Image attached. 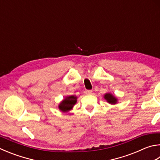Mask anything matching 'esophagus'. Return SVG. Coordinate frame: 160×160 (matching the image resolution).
Listing matches in <instances>:
<instances>
[{"instance_id": "1", "label": "esophagus", "mask_w": 160, "mask_h": 160, "mask_svg": "<svg viewBox=\"0 0 160 160\" xmlns=\"http://www.w3.org/2000/svg\"><path fill=\"white\" fill-rule=\"evenodd\" d=\"M92 93V90H85V94H91Z\"/></svg>"}]
</instances>
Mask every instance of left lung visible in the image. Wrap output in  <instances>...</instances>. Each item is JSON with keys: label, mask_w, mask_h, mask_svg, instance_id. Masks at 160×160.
<instances>
[{"label": "left lung", "mask_w": 160, "mask_h": 160, "mask_svg": "<svg viewBox=\"0 0 160 160\" xmlns=\"http://www.w3.org/2000/svg\"><path fill=\"white\" fill-rule=\"evenodd\" d=\"M104 98H106V101H108V103H111V104H115L117 102V99H116V98L115 97H113L112 94H106L104 96Z\"/></svg>", "instance_id": "obj_1"}]
</instances>
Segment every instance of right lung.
I'll return each instance as SVG.
<instances>
[{
  "label": "right lung",
  "instance_id": "obj_1",
  "mask_svg": "<svg viewBox=\"0 0 160 160\" xmlns=\"http://www.w3.org/2000/svg\"><path fill=\"white\" fill-rule=\"evenodd\" d=\"M76 98H77L74 97V96L66 97L65 99L59 104V109L63 112H68V110H70L72 108V106L75 105V103H76Z\"/></svg>",
  "mask_w": 160,
  "mask_h": 160
}]
</instances>
